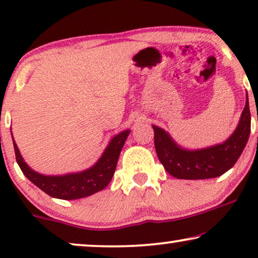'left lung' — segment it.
I'll list each match as a JSON object with an SVG mask.
<instances>
[{
  "label": "left lung",
  "instance_id": "1",
  "mask_svg": "<svg viewBox=\"0 0 258 258\" xmlns=\"http://www.w3.org/2000/svg\"><path fill=\"white\" fill-rule=\"evenodd\" d=\"M245 96V107L234 133L224 142L214 146L188 149L179 146L164 129L153 124L155 149L165 170L178 179H207L218 177L234 167L250 135L248 93Z\"/></svg>",
  "mask_w": 258,
  "mask_h": 258
}]
</instances>
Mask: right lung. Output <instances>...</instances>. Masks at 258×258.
Instances as JSON below:
<instances>
[{
  "label": "right lung",
  "instance_id": "1",
  "mask_svg": "<svg viewBox=\"0 0 258 258\" xmlns=\"http://www.w3.org/2000/svg\"><path fill=\"white\" fill-rule=\"evenodd\" d=\"M129 134L130 129H126L112 137L102 153L101 157L90 168L64 175H43L33 170L27 164V162H24L19 147L14 141V136L12 137L17 164L20 165L24 176L31 183H34L42 191L54 199L79 200L94 195L95 192L101 191L109 184L114 176L118 156Z\"/></svg>",
  "mask_w": 258,
  "mask_h": 258
}]
</instances>
